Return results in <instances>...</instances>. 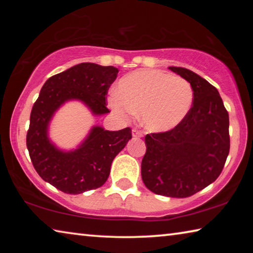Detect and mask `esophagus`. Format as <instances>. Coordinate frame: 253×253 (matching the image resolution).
Here are the masks:
<instances>
[{"instance_id": "esophagus-1", "label": "esophagus", "mask_w": 253, "mask_h": 253, "mask_svg": "<svg viewBox=\"0 0 253 253\" xmlns=\"http://www.w3.org/2000/svg\"><path fill=\"white\" fill-rule=\"evenodd\" d=\"M143 136H144L143 130L136 129V128L132 129V137H135V138H140V137H143Z\"/></svg>"}]
</instances>
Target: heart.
Wrapping results in <instances>:
<instances>
[{
    "instance_id": "obj_1",
    "label": "heart",
    "mask_w": 253,
    "mask_h": 253,
    "mask_svg": "<svg viewBox=\"0 0 253 253\" xmlns=\"http://www.w3.org/2000/svg\"><path fill=\"white\" fill-rule=\"evenodd\" d=\"M193 101V89L187 80L165 71L142 69L119 80L116 95L109 105L123 118L142 114L145 127L165 131L186 117Z\"/></svg>"
}]
</instances>
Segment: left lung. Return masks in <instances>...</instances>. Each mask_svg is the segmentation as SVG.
I'll use <instances>...</instances> for the list:
<instances>
[{"label": "left lung", "instance_id": "left-lung-1", "mask_svg": "<svg viewBox=\"0 0 253 253\" xmlns=\"http://www.w3.org/2000/svg\"><path fill=\"white\" fill-rule=\"evenodd\" d=\"M193 89V102L181 124L145 136L142 178L148 190L188 198L220 176L230 151L229 113L217 89L181 67H169Z\"/></svg>", "mask_w": 253, "mask_h": 253}]
</instances>
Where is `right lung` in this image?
Here are the masks:
<instances>
[{
	"instance_id": "add662e5",
	"label": "right lung",
	"mask_w": 253,
	"mask_h": 253,
	"mask_svg": "<svg viewBox=\"0 0 253 253\" xmlns=\"http://www.w3.org/2000/svg\"><path fill=\"white\" fill-rule=\"evenodd\" d=\"M118 71L111 66L80 63L50 77L34 102L27 134L29 155L40 177L63 193L80 194L104 185L114 158L131 138V128L109 131L93 127L80 148L63 153L50 143L49 121L69 99L83 100L96 115L109 113L107 93Z\"/></svg>"
}]
</instances>
